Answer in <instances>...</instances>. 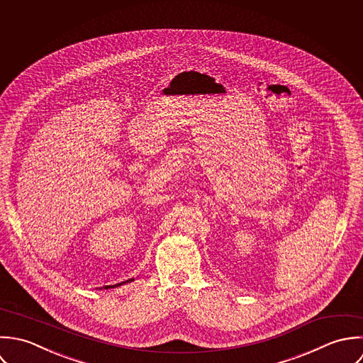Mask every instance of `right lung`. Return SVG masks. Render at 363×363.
Returning a JSON list of instances; mask_svg holds the SVG:
<instances>
[{
	"label": "right lung",
	"instance_id": "1",
	"mask_svg": "<svg viewBox=\"0 0 363 363\" xmlns=\"http://www.w3.org/2000/svg\"><path fill=\"white\" fill-rule=\"evenodd\" d=\"M130 281H133V279H130ZM126 282H129V281H126ZM126 282H122V284H126ZM122 284H118V285H113V286H119V285H122ZM111 288V286H109ZM106 289V288H105Z\"/></svg>",
	"mask_w": 363,
	"mask_h": 363
}]
</instances>
